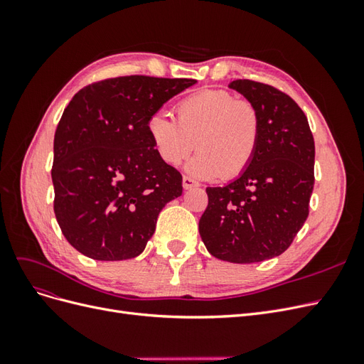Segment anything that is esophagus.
I'll return each mask as SVG.
<instances>
[{
    "label": "esophagus",
    "instance_id": "obj_1",
    "mask_svg": "<svg viewBox=\"0 0 364 364\" xmlns=\"http://www.w3.org/2000/svg\"><path fill=\"white\" fill-rule=\"evenodd\" d=\"M182 186H183V190H190V188H194V186H197V182L194 179L188 178V176H183Z\"/></svg>",
    "mask_w": 364,
    "mask_h": 364
}]
</instances>
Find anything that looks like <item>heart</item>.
I'll use <instances>...</instances> for the list:
<instances>
[{
    "label": "heart",
    "instance_id": "heart-1",
    "mask_svg": "<svg viewBox=\"0 0 364 364\" xmlns=\"http://www.w3.org/2000/svg\"><path fill=\"white\" fill-rule=\"evenodd\" d=\"M178 118L153 114L147 134L162 162L179 165L193 151L186 173L200 181L237 178L252 162L261 135V118L247 100L222 90L188 95L176 107Z\"/></svg>",
    "mask_w": 364,
    "mask_h": 364
}]
</instances>
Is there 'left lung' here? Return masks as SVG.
Wrapping results in <instances>:
<instances>
[{"instance_id":"left-lung-1","label":"left lung","mask_w":364,"mask_h":364,"mask_svg":"<svg viewBox=\"0 0 364 364\" xmlns=\"http://www.w3.org/2000/svg\"><path fill=\"white\" fill-rule=\"evenodd\" d=\"M228 87L257 107L261 135L238 178L206 188L199 232L218 259L259 262L287 250L305 223L314 186V139L302 109L277 87L252 80Z\"/></svg>"}]
</instances>
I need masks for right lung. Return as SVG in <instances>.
Wrapping results in <instances>:
<instances>
[{"label": "right lung", "instance_id": "add662e5", "mask_svg": "<svg viewBox=\"0 0 364 364\" xmlns=\"http://www.w3.org/2000/svg\"><path fill=\"white\" fill-rule=\"evenodd\" d=\"M191 79L117 77L77 92L54 135V214L85 257H138L162 208L182 196L181 173L159 159L147 121Z\"/></svg>", "mask_w": 364, "mask_h": 364}]
</instances>
